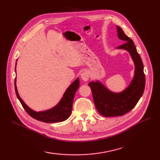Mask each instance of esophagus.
<instances>
[{
	"label": "esophagus",
	"mask_w": 160,
	"mask_h": 160,
	"mask_svg": "<svg viewBox=\"0 0 160 160\" xmlns=\"http://www.w3.org/2000/svg\"><path fill=\"white\" fill-rule=\"evenodd\" d=\"M89 77H90V73L89 71H84V72L81 74V78H82V80L85 81V82H87V81L89 79Z\"/></svg>",
	"instance_id": "esophagus-1"
}]
</instances>
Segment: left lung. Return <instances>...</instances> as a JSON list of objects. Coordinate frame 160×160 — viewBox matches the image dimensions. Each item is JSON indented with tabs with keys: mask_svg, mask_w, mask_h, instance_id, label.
Returning a JSON list of instances; mask_svg holds the SVG:
<instances>
[{
	"mask_svg": "<svg viewBox=\"0 0 160 160\" xmlns=\"http://www.w3.org/2000/svg\"><path fill=\"white\" fill-rule=\"evenodd\" d=\"M116 28L118 38L125 42L118 47V49L127 50L130 53L135 64V73L131 84L120 93L112 92L100 81H92L89 83L95 106L104 117L121 116L131 111L140 99L145 88L144 65L134 42L125 34L121 28L118 26Z\"/></svg>",
	"mask_w": 160,
	"mask_h": 160,
	"instance_id": "obj_1",
	"label": "left lung"
}]
</instances>
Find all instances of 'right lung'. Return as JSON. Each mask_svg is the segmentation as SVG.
<instances>
[{
	"label": "right lung",
	"mask_w": 160,
	"mask_h": 160,
	"mask_svg": "<svg viewBox=\"0 0 160 160\" xmlns=\"http://www.w3.org/2000/svg\"><path fill=\"white\" fill-rule=\"evenodd\" d=\"M16 80V79H15L14 86L16 96L20 102V103H21L22 107L25 108L27 113H28L30 116L36 119L37 120L41 121L43 122H47V123H54V122H63L64 120H66L67 118H69L71 113V111H72L73 101L75 93H76V91L80 87L79 78H78L77 79L67 88V89L63 95L62 99L60 100V101L56 106L50 108L49 110L39 112L35 111L32 110V108H30L28 105L24 102L21 98H20L18 93V90H17Z\"/></svg>",
	"instance_id": "1"
}]
</instances>
